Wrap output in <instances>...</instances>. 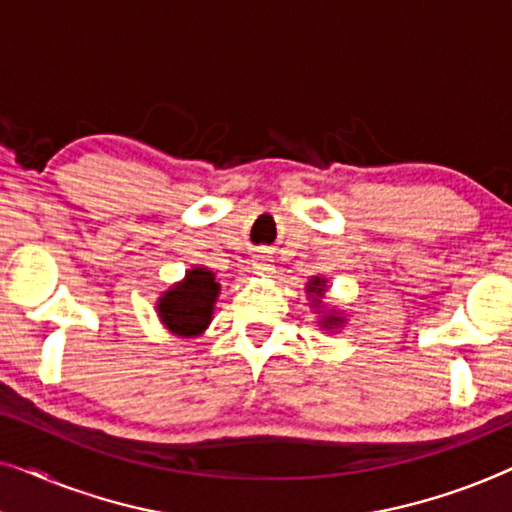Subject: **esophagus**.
<instances>
[{"mask_svg":"<svg viewBox=\"0 0 512 512\" xmlns=\"http://www.w3.org/2000/svg\"><path fill=\"white\" fill-rule=\"evenodd\" d=\"M251 265H254L256 275H261V277H268L272 272V258L268 254H256L254 263H251Z\"/></svg>","mask_w":512,"mask_h":512,"instance_id":"esophagus-1","label":"esophagus"}]
</instances>
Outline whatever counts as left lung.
<instances>
[{
	"instance_id": "8db88e82",
	"label": "left lung",
	"mask_w": 512,
	"mask_h": 512,
	"mask_svg": "<svg viewBox=\"0 0 512 512\" xmlns=\"http://www.w3.org/2000/svg\"><path fill=\"white\" fill-rule=\"evenodd\" d=\"M307 293H310V298H312V303H314V307H319L321 305V298H324V291H326V279H321V277H312L310 282H307V289H305ZM342 319L338 312H326V314H321V321L319 324L324 326V328H338L340 324H342Z\"/></svg>"
}]
</instances>
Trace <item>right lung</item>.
Instances as JSON below:
<instances>
[{"mask_svg": "<svg viewBox=\"0 0 512 512\" xmlns=\"http://www.w3.org/2000/svg\"><path fill=\"white\" fill-rule=\"evenodd\" d=\"M221 286L216 282L214 272L195 265L186 272L184 282L174 284L158 300V317L181 338H195L212 321L214 303Z\"/></svg>", "mask_w": 512, "mask_h": 512, "instance_id": "1", "label": "right lung"}]
</instances>
